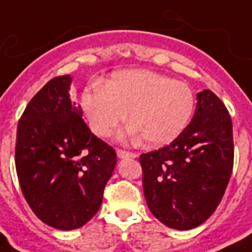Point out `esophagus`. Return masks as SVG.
Segmentation results:
<instances>
[{
  "label": "esophagus",
  "mask_w": 252,
  "mask_h": 252,
  "mask_svg": "<svg viewBox=\"0 0 252 252\" xmlns=\"http://www.w3.org/2000/svg\"><path fill=\"white\" fill-rule=\"evenodd\" d=\"M116 154H118L119 158H136V157H137V154H136V153H132V152H126V150H123V149L116 150Z\"/></svg>",
  "instance_id": "1"
}]
</instances>
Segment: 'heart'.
<instances>
[{
	"instance_id": "1",
	"label": "heart",
	"mask_w": 252,
	"mask_h": 252,
	"mask_svg": "<svg viewBox=\"0 0 252 252\" xmlns=\"http://www.w3.org/2000/svg\"><path fill=\"white\" fill-rule=\"evenodd\" d=\"M91 129L108 136L128 118L124 137L141 134L148 146L170 144L191 120L195 94L186 82L146 69L115 72L104 84H91L81 94Z\"/></svg>"
}]
</instances>
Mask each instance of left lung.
<instances>
[{"instance_id":"1","label":"left lung","mask_w":252,"mask_h":252,"mask_svg":"<svg viewBox=\"0 0 252 252\" xmlns=\"http://www.w3.org/2000/svg\"><path fill=\"white\" fill-rule=\"evenodd\" d=\"M233 162L229 111L215 93L200 91L186 129L170 145L140 156L150 212L176 230L201 225L221 203Z\"/></svg>"}]
</instances>
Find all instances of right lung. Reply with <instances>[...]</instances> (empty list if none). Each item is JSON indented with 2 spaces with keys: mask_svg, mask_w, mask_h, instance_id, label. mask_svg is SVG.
<instances>
[{
  "mask_svg": "<svg viewBox=\"0 0 252 252\" xmlns=\"http://www.w3.org/2000/svg\"><path fill=\"white\" fill-rule=\"evenodd\" d=\"M72 77H55L19 119L15 168L37 219L60 230L84 226L99 211L116 166L112 146L91 133L70 99Z\"/></svg>",
  "mask_w": 252,
  "mask_h": 252,
  "instance_id": "add662e5",
  "label": "right lung"
}]
</instances>
